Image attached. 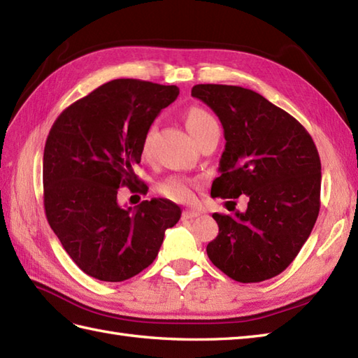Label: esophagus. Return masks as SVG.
I'll return each instance as SVG.
<instances>
[{
    "instance_id": "1",
    "label": "esophagus",
    "mask_w": 358,
    "mask_h": 358,
    "mask_svg": "<svg viewBox=\"0 0 358 358\" xmlns=\"http://www.w3.org/2000/svg\"><path fill=\"white\" fill-rule=\"evenodd\" d=\"M200 214H201V212L196 210V209H185V210H183V218L192 220V218L200 217Z\"/></svg>"
}]
</instances>
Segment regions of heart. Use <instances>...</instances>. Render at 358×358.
Returning <instances> with one entry per match:
<instances>
[{
	"mask_svg": "<svg viewBox=\"0 0 358 358\" xmlns=\"http://www.w3.org/2000/svg\"><path fill=\"white\" fill-rule=\"evenodd\" d=\"M185 124H186L187 132L192 135V138H196V136L203 134L206 129H209L210 126H215L217 121L212 118L210 113H208L204 109L191 108L185 115ZM154 132H155V127H149V131L146 132V136H144V143H143L144 152H148ZM194 187H195L194 181H189L180 177H172V178L164 180L163 183H159L158 191L162 192V195L167 196V199H171L173 201L186 203L194 199Z\"/></svg>",
	"mask_w": 358,
	"mask_h": 358,
	"instance_id": "1",
	"label": "heart"
}]
</instances>
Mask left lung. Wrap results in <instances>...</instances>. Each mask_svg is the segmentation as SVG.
I'll list each match as a JSON object with an SVG mask.
<instances>
[{"mask_svg":"<svg viewBox=\"0 0 358 358\" xmlns=\"http://www.w3.org/2000/svg\"><path fill=\"white\" fill-rule=\"evenodd\" d=\"M192 96L215 112L224 131L210 195L249 199L245 212L212 215L218 235L206 248L209 260L240 283L275 277L300 252L320 210L315 144L294 117L250 89L196 85Z\"/></svg>","mask_w":358,"mask_h":358,"instance_id":"left-lung-1","label":"left lung"}]
</instances>
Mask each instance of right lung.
<instances>
[{"instance_id": "add662e5", "label": "right lung", "mask_w": 358, "mask_h": 358, "mask_svg": "<svg viewBox=\"0 0 358 358\" xmlns=\"http://www.w3.org/2000/svg\"><path fill=\"white\" fill-rule=\"evenodd\" d=\"M177 86L113 80L62 112L45 140V217L78 268L101 281H124L155 260L181 209L164 199L123 208L117 195L134 185V166Z\"/></svg>"}]
</instances>
